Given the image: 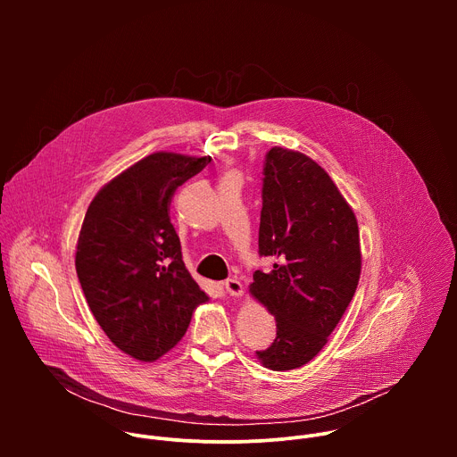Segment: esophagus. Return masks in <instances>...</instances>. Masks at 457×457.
<instances>
[{"label":"esophagus","mask_w":457,"mask_h":457,"mask_svg":"<svg viewBox=\"0 0 457 457\" xmlns=\"http://www.w3.org/2000/svg\"><path fill=\"white\" fill-rule=\"evenodd\" d=\"M224 289H226V293H228L229 296H242V295H244V286H242V282L237 280V278H228V280L224 282Z\"/></svg>","instance_id":"34e87169"}]
</instances>
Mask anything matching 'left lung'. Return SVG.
Wrapping results in <instances>:
<instances>
[{"label":"left lung","instance_id":"left-lung-1","mask_svg":"<svg viewBox=\"0 0 457 457\" xmlns=\"http://www.w3.org/2000/svg\"><path fill=\"white\" fill-rule=\"evenodd\" d=\"M262 175L258 253L277 262L254 271L249 291L275 316L277 338L256 356L271 370H291L328 344L354 296L360 231L337 184L307 155L275 146Z\"/></svg>","mask_w":457,"mask_h":457}]
</instances>
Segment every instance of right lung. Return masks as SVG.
Instances as JSON below:
<instances>
[{
	"label": "right lung",
	"mask_w": 457,
	"mask_h": 457,
	"mask_svg": "<svg viewBox=\"0 0 457 457\" xmlns=\"http://www.w3.org/2000/svg\"><path fill=\"white\" fill-rule=\"evenodd\" d=\"M210 161L152 154L110 180L87 210L78 278L101 329L136 360L154 361L175 347L208 300L184 266L168 212L175 189Z\"/></svg>",
	"instance_id": "1"
}]
</instances>
